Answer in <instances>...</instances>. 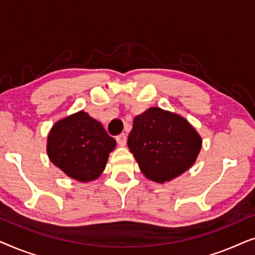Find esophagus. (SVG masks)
Listing matches in <instances>:
<instances>
[{"label":"esophagus","instance_id":"obj_1","mask_svg":"<svg viewBox=\"0 0 255 255\" xmlns=\"http://www.w3.org/2000/svg\"><path fill=\"white\" fill-rule=\"evenodd\" d=\"M116 140L121 146H125L127 145V134L121 133L120 135H117L116 137Z\"/></svg>","mask_w":255,"mask_h":255}]
</instances>
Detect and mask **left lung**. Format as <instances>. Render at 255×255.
Instances as JSON below:
<instances>
[{
  "mask_svg": "<svg viewBox=\"0 0 255 255\" xmlns=\"http://www.w3.org/2000/svg\"><path fill=\"white\" fill-rule=\"evenodd\" d=\"M128 146L142 174L163 183L194 165L202 139L183 117L160 108H149L134 118Z\"/></svg>",
  "mask_w": 255,
  "mask_h": 255,
  "instance_id": "8db88e82",
  "label": "left lung"
}]
</instances>
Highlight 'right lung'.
Listing matches in <instances>:
<instances>
[{
  "label": "right lung",
  "mask_w": 255,
  "mask_h": 255,
  "mask_svg": "<svg viewBox=\"0 0 255 255\" xmlns=\"http://www.w3.org/2000/svg\"><path fill=\"white\" fill-rule=\"evenodd\" d=\"M115 147L116 140L85 111L58 121L47 137L48 158L66 175L80 182L97 179Z\"/></svg>",
  "instance_id": "1"
}]
</instances>
